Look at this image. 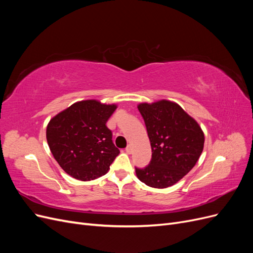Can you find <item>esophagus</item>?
<instances>
[{
  "label": "esophagus",
  "instance_id": "34e87169",
  "mask_svg": "<svg viewBox=\"0 0 253 253\" xmlns=\"http://www.w3.org/2000/svg\"><path fill=\"white\" fill-rule=\"evenodd\" d=\"M132 151H133V150H132V147H131V145H129V144H128V145H127V147L126 148V152L127 153V154H131V153H132Z\"/></svg>",
  "mask_w": 253,
  "mask_h": 253
}]
</instances>
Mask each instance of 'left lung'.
Here are the masks:
<instances>
[{
  "label": "left lung",
  "mask_w": 253,
  "mask_h": 253,
  "mask_svg": "<svg viewBox=\"0 0 253 253\" xmlns=\"http://www.w3.org/2000/svg\"><path fill=\"white\" fill-rule=\"evenodd\" d=\"M147 126L152 159L136 175L145 185L164 189L187 175L204 150L205 135L197 121L176 102L162 99L137 105Z\"/></svg>",
  "instance_id": "obj_1"
}]
</instances>
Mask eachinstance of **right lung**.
Returning <instances> with one entry per match:
<instances>
[{
    "label": "right lung",
    "mask_w": 253,
    "mask_h": 253,
    "mask_svg": "<svg viewBox=\"0 0 253 253\" xmlns=\"http://www.w3.org/2000/svg\"><path fill=\"white\" fill-rule=\"evenodd\" d=\"M116 109L115 103L87 99L75 102L49 120L46 127L49 150L73 178L89 181L109 172L120 153L106 126Z\"/></svg>",
    "instance_id": "right-lung-1"
}]
</instances>
